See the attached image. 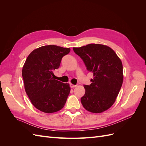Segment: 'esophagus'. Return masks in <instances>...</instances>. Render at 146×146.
I'll list each match as a JSON object with an SVG mask.
<instances>
[{"label": "esophagus", "instance_id": "obj_1", "mask_svg": "<svg viewBox=\"0 0 146 146\" xmlns=\"http://www.w3.org/2000/svg\"><path fill=\"white\" fill-rule=\"evenodd\" d=\"M76 86H77L76 85H73V84H72V83L70 84V88H75Z\"/></svg>", "mask_w": 146, "mask_h": 146}]
</instances>
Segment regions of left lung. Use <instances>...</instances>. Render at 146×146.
<instances>
[{
    "mask_svg": "<svg viewBox=\"0 0 146 146\" xmlns=\"http://www.w3.org/2000/svg\"><path fill=\"white\" fill-rule=\"evenodd\" d=\"M73 50L94 76L91 85H84L85 93L81 98L82 104L91 113L106 111L114 103L122 85L121 60L111 48L99 44L74 47Z\"/></svg>",
    "mask_w": 146,
    "mask_h": 146,
    "instance_id": "1",
    "label": "left lung"
}]
</instances>
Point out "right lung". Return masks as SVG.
I'll use <instances>...</instances> for the list:
<instances>
[{
	"label": "right lung",
	"instance_id": "obj_1",
	"mask_svg": "<svg viewBox=\"0 0 146 146\" xmlns=\"http://www.w3.org/2000/svg\"><path fill=\"white\" fill-rule=\"evenodd\" d=\"M70 50L55 45L42 46L31 52L24 63L22 76L25 92L34 107L44 113L60 111L67 100L69 83L54 79V70Z\"/></svg>",
	"mask_w": 146,
	"mask_h": 146
}]
</instances>
